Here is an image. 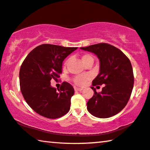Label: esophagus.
I'll use <instances>...</instances> for the list:
<instances>
[{
    "label": "esophagus",
    "mask_w": 150,
    "mask_h": 150,
    "mask_svg": "<svg viewBox=\"0 0 150 150\" xmlns=\"http://www.w3.org/2000/svg\"><path fill=\"white\" fill-rule=\"evenodd\" d=\"M74 89H75V91H82L83 90L82 88H77V87H74Z\"/></svg>",
    "instance_id": "34e87169"
}]
</instances>
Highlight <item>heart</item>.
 Segmentation results:
<instances>
[{"mask_svg":"<svg viewBox=\"0 0 150 150\" xmlns=\"http://www.w3.org/2000/svg\"><path fill=\"white\" fill-rule=\"evenodd\" d=\"M82 61L84 62V64H86V62H88V61H93V58L92 56L89 54H85L82 56ZM68 62H69V60H67V61L64 62V68L67 66ZM89 78H90L89 75L83 74V75H79L75 76V77L72 79V80L75 85L81 86H83V85L86 83V82L88 81Z\"/></svg>","mask_w":150,"mask_h":150,"instance_id":"b5f03b06","label":"heart"}]
</instances>
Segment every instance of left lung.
<instances>
[{
  "label": "left lung",
  "instance_id": "left-lung-1",
  "mask_svg": "<svg viewBox=\"0 0 150 150\" xmlns=\"http://www.w3.org/2000/svg\"><path fill=\"white\" fill-rule=\"evenodd\" d=\"M81 49L91 52L100 60V73L92 86L105 84L101 92L94 91L87 103L89 112L98 118L112 117L126 106L132 93L134 76L128 57L119 49L106 43H99Z\"/></svg>",
  "mask_w": 150,
  "mask_h": 150
}]
</instances>
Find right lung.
<instances>
[{
    "instance_id": "obj_1",
    "label": "right lung",
    "mask_w": 150,
    "mask_h": 150,
    "mask_svg": "<svg viewBox=\"0 0 150 150\" xmlns=\"http://www.w3.org/2000/svg\"><path fill=\"white\" fill-rule=\"evenodd\" d=\"M77 47H64L44 44L28 54L19 71L22 95L35 112L48 118H57L70 110L74 89L62 82L60 89L50 86L51 79H57L62 73L64 59Z\"/></svg>"
}]
</instances>
